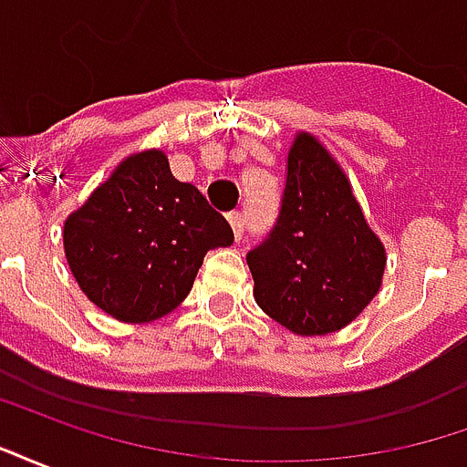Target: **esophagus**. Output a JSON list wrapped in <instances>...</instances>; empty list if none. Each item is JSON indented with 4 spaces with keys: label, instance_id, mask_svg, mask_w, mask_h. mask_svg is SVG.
Returning <instances> with one entry per match:
<instances>
[{
    "label": "esophagus",
    "instance_id": "1",
    "mask_svg": "<svg viewBox=\"0 0 467 467\" xmlns=\"http://www.w3.org/2000/svg\"><path fill=\"white\" fill-rule=\"evenodd\" d=\"M227 220H230V224H233L234 237L240 240V237H243V233H244V217H243V213H240V210H233V213H227Z\"/></svg>",
    "mask_w": 467,
    "mask_h": 467
}]
</instances>
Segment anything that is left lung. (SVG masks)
Listing matches in <instances>:
<instances>
[{
    "instance_id": "obj_1",
    "label": "left lung",
    "mask_w": 467,
    "mask_h": 467,
    "mask_svg": "<svg viewBox=\"0 0 467 467\" xmlns=\"http://www.w3.org/2000/svg\"><path fill=\"white\" fill-rule=\"evenodd\" d=\"M385 260L340 164L297 134L277 223L247 253L257 305L295 335L335 333L378 295Z\"/></svg>"
}]
</instances>
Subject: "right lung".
Returning a JSON list of instances; mask_svg holds the SVG:
<instances>
[{
	"mask_svg": "<svg viewBox=\"0 0 467 467\" xmlns=\"http://www.w3.org/2000/svg\"><path fill=\"white\" fill-rule=\"evenodd\" d=\"M230 223L160 150L127 157L65 223L69 270L92 303L122 323L172 313L204 254L233 244Z\"/></svg>",
	"mask_w": 467,
	"mask_h": 467,
	"instance_id": "right-lung-1",
	"label": "right lung"
}]
</instances>
